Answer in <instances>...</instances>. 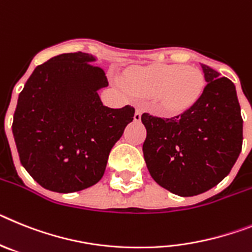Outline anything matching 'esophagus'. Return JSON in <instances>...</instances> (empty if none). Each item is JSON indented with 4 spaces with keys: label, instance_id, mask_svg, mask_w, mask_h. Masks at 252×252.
Here are the masks:
<instances>
[{
    "label": "esophagus",
    "instance_id": "esophagus-1",
    "mask_svg": "<svg viewBox=\"0 0 252 252\" xmlns=\"http://www.w3.org/2000/svg\"><path fill=\"white\" fill-rule=\"evenodd\" d=\"M141 115H142V110L141 109H137V110H135V114H134L135 122H139V120H141Z\"/></svg>",
    "mask_w": 252,
    "mask_h": 252
}]
</instances>
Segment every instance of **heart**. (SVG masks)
Masks as SVG:
<instances>
[{"label": "heart", "instance_id": "obj_1", "mask_svg": "<svg viewBox=\"0 0 252 252\" xmlns=\"http://www.w3.org/2000/svg\"><path fill=\"white\" fill-rule=\"evenodd\" d=\"M126 85L135 95L156 97L157 110L174 115L195 104L204 90V76L194 67L152 64L130 69Z\"/></svg>", "mask_w": 252, "mask_h": 252}]
</instances>
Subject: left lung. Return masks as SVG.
<instances>
[{"mask_svg":"<svg viewBox=\"0 0 252 252\" xmlns=\"http://www.w3.org/2000/svg\"><path fill=\"white\" fill-rule=\"evenodd\" d=\"M207 81L194 105L179 115L142 114L143 155L153 180L180 196L202 194L226 178L242 150V117L235 85L202 64Z\"/></svg>","mask_w":252,"mask_h":252,"instance_id":"1","label":"left lung"}]
</instances>
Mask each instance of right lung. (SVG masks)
<instances>
[{"label":"right lung","instance_id":"add662e5","mask_svg":"<svg viewBox=\"0 0 252 252\" xmlns=\"http://www.w3.org/2000/svg\"><path fill=\"white\" fill-rule=\"evenodd\" d=\"M82 52L38 65L19 95L12 133L21 165L39 185L73 192L95 185L134 108L104 106L97 90L109 81Z\"/></svg>","mask_w":252,"mask_h":252}]
</instances>
